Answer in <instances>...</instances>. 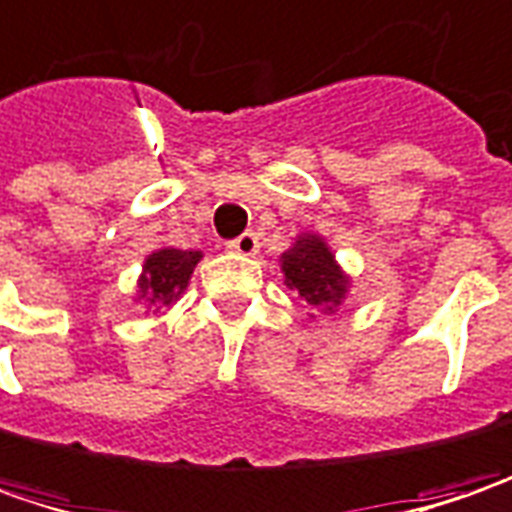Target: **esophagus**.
<instances>
[{
  "label": "esophagus",
  "mask_w": 512,
  "mask_h": 512,
  "mask_svg": "<svg viewBox=\"0 0 512 512\" xmlns=\"http://www.w3.org/2000/svg\"><path fill=\"white\" fill-rule=\"evenodd\" d=\"M229 249H232L234 255H257V249H260V237L255 232H243L240 237H234L232 243H229Z\"/></svg>",
  "instance_id": "34e87169"
}]
</instances>
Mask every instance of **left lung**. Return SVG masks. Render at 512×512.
I'll return each mask as SVG.
<instances>
[{"label":"left lung","instance_id":"obj_1","mask_svg":"<svg viewBox=\"0 0 512 512\" xmlns=\"http://www.w3.org/2000/svg\"><path fill=\"white\" fill-rule=\"evenodd\" d=\"M283 272L289 286H295L300 298L312 306H329L344 298L346 278L321 237H298V243L283 255Z\"/></svg>","mask_w":512,"mask_h":512}]
</instances>
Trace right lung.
I'll use <instances>...</instances> for the list:
<instances>
[{
    "instance_id": "add662e5",
    "label": "right lung",
    "mask_w": 512,
    "mask_h": 512,
    "mask_svg": "<svg viewBox=\"0 0 512 512\" xmlns=\"http://www.w3.org/2000/svg\"><path fill=\"white\" fill-rule=\"evenodd\" d=\"M200 260V252H180V249H160L145 260V275L140 280V292L151 303L171 306L183 295L191 272Z\"/></svg>"
}]
</instances>
